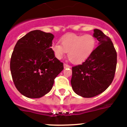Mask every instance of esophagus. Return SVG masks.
Wrapping results in <instances>:
<instances>
[{
	"label": "esophagus",
	"instance_id": "esophagus-1",
	"mask_svg": "<svg viewBox=\"0 0 127 127\" xmlns=\"http://www.w3.org/2000/svg\"><path fill=\"white\" fill-rule=\"evenodd\" d=\"M64 67L65 69H66V68H70V65H67V64H64Z\"/></svg>",
	"mask_w": 127,
	"mask_h": 127
}]
</instances>
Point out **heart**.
<instances>
[{
	"label": "heart",
	"mask_w": 127,
	"mask_h": 127,
	"mask_svg": "<svg viewBox=\"0 0 127 127\" xmlns=\"http://www.w3.org/2000/svg\"><path fill=\"white\" fill-rule=\"evenodd\" d=\"M60 44H54L52 50L54 55L60 60L67 52V57L74 64H81L88 59L95 50L97 41L93 35H78L70 33L60 39Z\"/></svg>",
	"instance_id": "b5f03b06"
}]
</instances>
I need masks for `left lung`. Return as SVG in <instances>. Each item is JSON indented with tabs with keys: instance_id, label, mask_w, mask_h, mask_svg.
Returning a JSON list of instances; mask_svg holds the SVG:
<instances>
[{
	"instance_id": "left-lung-1",
	"label": "left lung",
	"mask_w": 127,
	"mask_h": 127,
	"mask_svg": "<svg viewBox=\"0 0 127 127\" xmlns=\"http://www.w3.org/2000/svg\"><path fill=\"white\" fill-rule=\"evenodd\" d=\"M94 32L98 46L82 64L72 68V90L85 98L97 96L108 88L114 79L117 64V54L111 40L98 29H94Z\"/></svg>"
}]
</instances>
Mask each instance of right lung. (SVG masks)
I'll return each mask as SVG.
<instances>
[{
	"instance_id": "right-lung-1",
	"label": "right lung",
	"mask_w": 127,
	"mask_h": 127,
	"mask_svg": "<svg viewBox=\"0 0 127 127\" xmlns=\"http://www.w3.org/2000/svg\"><path fill=\"white\" fill-rule=\"evenodd\" d=\"M53 38L52 33L35 30L16 44L10 69L16 88L26 97L41 98L48 94L64 69L53 52Z\"/></svg>"
}]
</instances>
